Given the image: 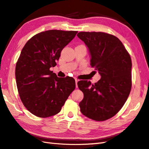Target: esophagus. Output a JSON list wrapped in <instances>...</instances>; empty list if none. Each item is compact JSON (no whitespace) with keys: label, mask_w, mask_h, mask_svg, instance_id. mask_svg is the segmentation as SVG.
<instances>
[{"label":"esophagus","mask_w":149,"mask_h":149,"mask_svg":"<svg viewBox=\"0 0 149 149\" xmlns=\"http://www.w3.org/2000/svg\"><path fill=\"white\" fill-rule=\"evenodd\" d=\"M75 86L76 87H77V82H79V80L77 79H75Z\"/></svg>","instance_id":"esophagus-1"}]
</instances>
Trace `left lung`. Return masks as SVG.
I'll list each match as a JSON object with an SVG mask.
<instances>
[{"instance_id": "obj_1", "label": "left lung", "mask_w": 149, "mask_h": 149, "mask_svg": "<svg viewBox=\"0 0 149 149\" xmlns=\"http://www.w3.org/2000/svg\"><path fill=\"white\" fill-rule=\"evenodd\" d=\"M91 56V65L101 78L94 84L80 81L78 87L84 93L79 102L84 115L96 121L114 116L125 103L132 88V60L121 41L102 32H80Z\"/></svg>"}]
</instances>
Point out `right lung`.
<instances>
[{
  "mask_svg": "<svg viewBox=\"0 0 149 149\" xmlns=\"http://www.w3.org/2000/svg\"><path fill=\"white\" fill-rule=\"evenodd\" d=\"M77 31L48 30L36 34L22 48L16 63V84L21 100L38 117L58 113L75 88L74 78L58 77L53 71L63 48Z\"/></svg>",
  "mask_w": 149,
  "mask_h": 149,
  "instance_id": "right-lung-1",
  "label": "right lung"
}]
</instances>
